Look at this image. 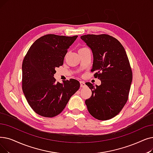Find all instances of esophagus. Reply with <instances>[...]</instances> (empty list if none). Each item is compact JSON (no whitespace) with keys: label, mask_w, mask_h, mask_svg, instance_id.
I'll list each match as a JSON object with an SVG mask.
<instances>
[{"label":"esophagus","mask_w":153,"mask_h":153,"mask_svg":"<svg viewBox=\"0 0 153 153\" xmlns=\"http://www.w3.org/2000/svg\"><path fill=\"white\" fill-rule=\"evenodd\" d=\"M80 84H81V88H85V86H86L85 83L84 81H80Z\"/></svg>","instance_id":"esophagus-1"}]
</instances>
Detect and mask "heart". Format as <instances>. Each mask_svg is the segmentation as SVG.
I'll return each mask as SVG.
<instances>
[{"label":"heart","instance_id":"1","mask_svg":"<svg viewBox=\"0 0 153 153\" xmlns=\"http://www.w3.org/2000/svg\"><path fill=\"white\" fill-rule=\"evenodd\" d=\"M87 48H80L79 49V52H82V51H84L85 49H86Z\"/></svg>","mask_w":153,"mask_h":153}]
</instances>
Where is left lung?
Instances as JSON below:
<instances>
[{
	"mask_svg": "<svg viewBox=\"0 0 153 153\" xmlns=\"http://www.w3.org/2000/svg\"><path fill=\"white\" fill-rule=\"evenodd\" d=\"M93 54L92 72L101 81L100 85L85 84L92 91L85 103L89 113L98 120L117 115L128 99L132 72L126 51L116 38L107 34L81 37Z\"/></svg>",
	"mask_w": 153,
	"mask_h": 153,
	"instance_id": "1",
	"label": "left lung"
}]
</instances>
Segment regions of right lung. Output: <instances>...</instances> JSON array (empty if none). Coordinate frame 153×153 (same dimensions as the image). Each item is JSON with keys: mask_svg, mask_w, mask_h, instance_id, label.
<instances>
[{"mask_svg": "<svg viewBox=\"0 0 153 153\" xmlns=\"http://www.w3.org/2000/svg\"><path fill=\"white\" fill-rule=\"evenodd\" d=\"M77 36L48 34L30 46L22 62V90L31 108L39 115L52 117L65 108L79 89L76 79L56 82V68L62 65L68 49Z\"/></svg>", "mask_w": 153, "mask_h": 153, "instance_id": "obj_1", "label": "right lung"}]
</instances>
